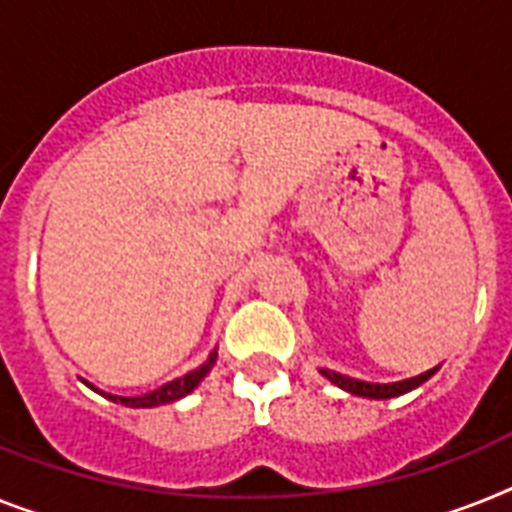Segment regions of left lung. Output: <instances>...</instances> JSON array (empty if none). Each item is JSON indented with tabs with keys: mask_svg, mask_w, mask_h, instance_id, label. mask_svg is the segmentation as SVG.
<instances>
[{
	"mask_svg": "<svg viewBox=\"0 0 512 512\" xmlns=\"http://www.w3.org/2000/svg\"><path fill=\"white\" fill-rule=\"evenodd\" d=\"M322 377H327L329 382L337 384L340 390L350 392V395H358V398H371V400H387V398H398V395H405V392L416 390L418 384H424L426 379L432 377L437 369H429L418 377L403 379V382H390V384H379V382H363V379L345 377V374H337L332 369H319Z\"/></svg>",
	"mask_w": 512,
	"mask_h": 512,
	"instance_id": "obj_1",
	"label": "left lung"
}]
</instances>
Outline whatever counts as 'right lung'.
<instances>
[{
	"instance_id": "1",
	"label": "right lung",
	"mask_w": 512,
	"mask_h": 512,
	"mask_svg": "<svg viewBox=\"0 0 512 512\" xmlns=\"http://www.w3.org/2000/svg\"><path fill=\"white\" fill-rule=\"evenodd\" d=\"M214 363H217V350H214V353H211V356L206 358V363H201L198 369L188 371L185 377L172 379V382L162 384L159 390L146 392V395H141V398H120V395H104V398H109V400H112V403L128 405V408H154V405L175 403V400L185 398V395H190V392L196 390L198 384H201V379H204L206 374H209Z\"/></svg>"
}]
</instances>
